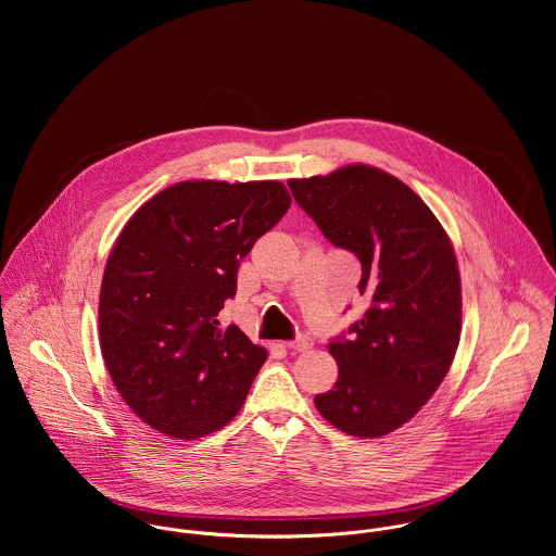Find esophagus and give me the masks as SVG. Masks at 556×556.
Wrapping results in <instances>:
<instances>
[{"mask_svg": "<svg viewBox=\"0 0 556 556\" xmlns=\"http://www.w3.org/2000/svg\"><path fill=\"white\" fill-rule=\"evenodd\" d=\"M313 346V338L311 336H306V333H298L293 340H289L287 342V349H291V351H308Z\"/></svg>", "mask_w": 556, "mask_h": 556, "instance_id": "obj_1", "label": "esophagus"}]
</instances>
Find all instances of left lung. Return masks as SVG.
<instances>
[{
    "mask_svg": "<svg viewBox=\"0 0 556 556\" xmlns=\"http://www.w3.org/2000/svg\"><path fill=\"white\" fill-rule=\"evenodd\" d=\"M298 205L362 263L364 317L329 342L333 390L315 397L338 430L375 439L406 424L445 379L460 340L463 298L452 241L394 175L351 164L291 179Z\"/></svg>",
    "mask_w": 556,
    "mask_h": 556,
    "instance_id": "1",
    "label": "left lung"
}]
</instances>
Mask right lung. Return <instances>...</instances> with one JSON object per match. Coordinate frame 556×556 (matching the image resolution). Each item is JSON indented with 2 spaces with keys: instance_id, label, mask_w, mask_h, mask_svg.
Wrapping results in <instances>:
<instances>
[{
  "instance_id": "1",
  "label": "right lung",
  "mask_w": 556,
  "mask_h": 556,
  "mask_svg": "<svg viewBox=\"0 0 556 556\" xmlns=\"http://www.w3.org/2000/svg\"><path fill=\"white\" fill-rule=\"evenodd\" d=\"M291 207L280 181H181L124 227L100 289V349L126 404L154 430L199 439L238 415L267 359L218 313L239 261Z\"/></svg>"
}]
</instances>
